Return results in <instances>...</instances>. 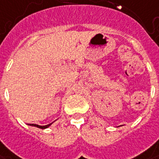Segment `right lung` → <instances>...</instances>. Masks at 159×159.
<instances>
[{
  "label": "right lung",
  "mask_w": 159,
  "mask_h": 159,
  "mask_svg": "<svg viewBox=\"0 0 159 159\" xmlns=\"http://www.w3.org/2000/svg\"><path fill=\"white\" fill-rule=\"evenodd\" d=\"M51 124L52 123L48 124V125H46V126H39V125H37V124H30V126H34V127H37V128H39V129H47V128H48Z\"/></svg>",
  "instance_id": "1"
}]
</instances>
